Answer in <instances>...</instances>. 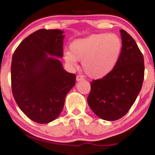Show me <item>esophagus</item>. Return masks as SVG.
Here are the masks:
<instances>
[{"instance_id":"esophagus-1","label":"esophagus","mask_w":155,"mask_h":155,"mask_svg":"<svg viewBox=\"0 0 155 155\" xmlns=\"http://www.w3.org/2000/svg\"><path fill=\"white\" fill-rule=\"evenodd\" d=\"M82 80H84V78L82 76H81V75L76 76V81H82Z\"/></svg>"}]
</instances>
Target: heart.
<instances>
[{
    "mask_svg": "<svg viewBox=\"0 0 155 155\" xmlns=\"http://www.w3.org/2000/svg\"><path fill=\"white\" fill-rule=\"evenodd\" d=\"M122 41L113 33H95L76 39L64 58L71 66L81 61L84 71L89 77L101 79L109 74L116 66L122 51Z\"/></svg>",
    "mask_w": 155,
    "mask_h": 155,
    "instance_id": "b5f03b06",
    "label": "heart"
}]
</instances>
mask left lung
<instances>
[{"label": "left lung", "instance_id": "left-lung-1", "mask_svg": "<svg viewBox=\"0 0 155 155\" xmlns=\"http://www.w3.org/2000/svg\"><path fill=\"white\" fill-rule=\"evenodd\" d=\"M122 51L113 71L91 83L87 103L101 119L114 121L124 116L136 101L144 77L141 51L131 35L120 30Z\"/></svg>", "mask_w": 155, "mask_h": 155}]
</instances>
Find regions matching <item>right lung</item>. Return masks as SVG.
Listing matches in <instances>:
<instances>
[{"label": "right lung", "instance_id": "add662e5", "mask_svg": "<svg viewBox=\"0 0 155 155\" xmlns=\"http://www.w3.org/2000/svg\"><path fill=\"white\" fill-rule=\"evenodd\" d=\"M64 31L40 29L19 44L12 57V93L17 105L31 120L52 122L63 110L68 92L76 83L67 72L63 58Z\"/></svg>", "mask_w": 155, "mask_h": 155}]
</instances>
